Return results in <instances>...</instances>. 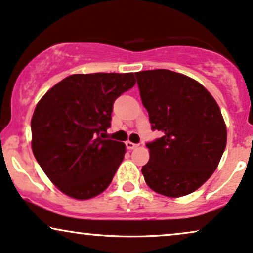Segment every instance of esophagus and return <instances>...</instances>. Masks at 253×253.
I'll use <instances>...</instances> for the list:
<instances>
[{
	"mask_svg": "<svg viewBox=\"0 0 253 253\" xmlns=\"http://www.w3.org/2000/svg\"><path fill=\"white\" fill-rule=\"evenodd\" d=\"M126 148H127V149H130V150L135 149V148H137V147H138V144H136V143H132V142H130V141L126 142Z\"/></svg>",
	"mask_w": 253,
	"mask_h": 253,
	"instance_id": "obj_1",
	"label": "esophagus"
}]
</instances>
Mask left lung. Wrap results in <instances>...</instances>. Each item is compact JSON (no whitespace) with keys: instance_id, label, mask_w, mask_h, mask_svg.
I'll return each instance as SVG.
<instances>
[{"instance_id":"8db88e82","label":"left lung","mask_w":253,"mask_h":253,"mask_svg":"<svg viewBox=\"0 0 253 253\" xmlns=\"http://www.w3.org/2000/svg\"><path fill=\"white\" fill-rule=\"evenodd\" d=\"M135 74L151 129L162 132L147 143L145 182L166 197L191 194L210 179L226 147L220 109L200 83L185 74L169 70Z\"/></svg>"}]
</instances>
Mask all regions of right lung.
<instances>
[{
	"mask_svg": "<svg viewBox=\"0 0 253 253\" xmlns=\"http://www.w3.org/2000/svg\"><path fill=\"white\" fill-rule=\"evenodd\" d=\"M136 84L133 73L72 74L41 98L33 114L32 150L68 197L86 200L105 191L126 154L108 138L112 106Z\"/></svg>",
	"mask_w": 253,
	"mask_h": 253,
	"instance_id": "obj_1",
	"label": "right lung"
}]
</instances>
